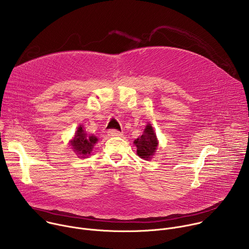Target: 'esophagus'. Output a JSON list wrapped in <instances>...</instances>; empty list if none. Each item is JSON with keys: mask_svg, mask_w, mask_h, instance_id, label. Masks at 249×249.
I'll return each instance as SVG.
<instances>
[{"mask_svg": "<svg viewBox=\"0 0 249 249\" xmlns=\"http://www.w3.org/2000/svg\"><path fill=\"white\" fill-rule=\"evenodd\" d=\"M121 135H122L121 132H119L117 130H114V129L108 131V136H110V137H117V136H121Z\"/></svg>", "mask_w": 249, "mask_h": 249, "instance_id": "obj_1", "label": "esophagus"}]
</instances>
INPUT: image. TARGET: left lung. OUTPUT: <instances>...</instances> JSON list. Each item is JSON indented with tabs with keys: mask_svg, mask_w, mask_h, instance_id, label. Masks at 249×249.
I'll use <instances>...</instances> for the list:
<instances>
[{
	"mask_svg": "<svg viewBox=\"0 0 249 249\" xmlns=\"http://www.w3.org/2000/svg\"><path fill=\"white\" fill-rule=\"evenodd\" d=\"M137 147V154L141 159L149 160L153 158L157 151L159 142L154 128L151 124H148L144 130L143 135L134 141Z\"/></svg>",
	"mask_w": 249,
	"mask_h": 249,
	"instance_id": "obj_1",
	"label": "left lung"
}]
</instances>
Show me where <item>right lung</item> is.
<instances>
[{"label":"right lung","mask_w":249,"mask_h":249,"mask_svg":"<svg viewBox=\"0 0 249 249\" xmlns=\"http://www.w3.org/2000/svg\"><path fill=\"white\" fill-rule=\"evenodd\" d=\"M96 142L97 138L93 135L89 136L84 130L83 125H80L76 131L74 139L71 140L70 143L75 154L78 155L79 158L85 159L90 155Z\"/></svg>","instance_id":"add662e5"}]
</instances>
